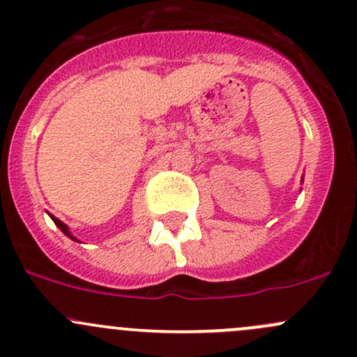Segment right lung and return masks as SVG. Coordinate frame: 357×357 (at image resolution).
Instances as JSON below:
<instances>
[{
  "label": "right lung",
  "instance_id": "1",
  "mask_svg": "<svg viewBox=\"0 0 357 357\" xmlns=\"http://www.w3.org/2000/svg\"><path fill=\"white\" fill-rule=\"evenodd\" d=\"M50 218H52V220H54V223H56V225L59 227V229H61V230H62V232H64V234H66V236H68L69 238H73V241H76V242H77V238H76V237H74V236H73V234H70V232H69L68 225H66V223H64V222H61V220H59V218H56V217H54V215H50Z\"/></svg>",
  "mask_w": 357,
  "mask_h": 357
}]
</instances>
